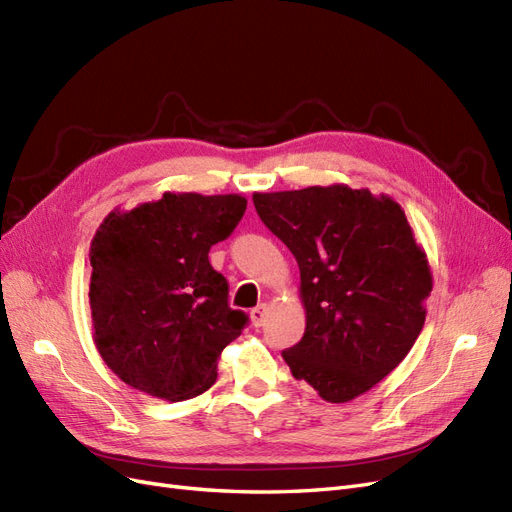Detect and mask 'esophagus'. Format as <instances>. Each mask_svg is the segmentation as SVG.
<instances>
[{"instance_id":"obj_1","label":"esophagus","mask_w":512,"mask_h":512,"mask_svg":"<svg viewBox=\"0 0 512 512\" xmlns=\"http://www.w3.org/2000/svg\"><path fill=\"white\" fill-rule=\"evenodd\" d=\"M267 311H269V307L267 305H258V307H254L252 309V313H250V317H252V324L258 328V326H262L264 324V317H267Z\"/></svg>"}]
</instances>
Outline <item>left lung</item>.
I'll return each mask as SVG.
<instances>
[{
	"label": "left lung",
	"mask_w": 512,
	"mask_h": 512,
	"mask_svg": "<svg viewBox=\"0 0 512 512\" xmlns=\"http://www.w3.org/2000/svg\"><path fill=\"white\" fill-rule=\"evenodd\" d=\"M252 199L301 269L307 326L281 356L324 400L358 398L407 358L426 322L432 273L404 209L345 184Z\"/></svg>",
	"instance_id": "left-lung-1"
}]
</instances>
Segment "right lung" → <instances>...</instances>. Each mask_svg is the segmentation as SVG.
Returning <instances> with one entry per match:
<instances>
[{
  "mask_svg": "<svg viewBox=\"0 0 512 512\" xmlns=\"http://www.w3.org/2000/svg\"><path fill=\"white\" fill-rule=\"evenodd\" d=\"M245 207L241 195L165 192L105 216L88 254V301L95 347L118 379L171 402L216 383L222 349L248 315L228 307V284L207 254Z\"/></svg>",
  "mask_w": 512,
  "mask_h": 512,
  "instance_id": "obj_1",
  "label": "right lung"
}]
</instances>
